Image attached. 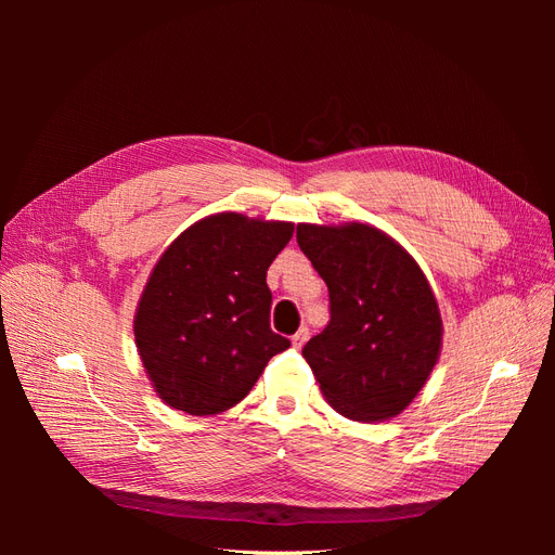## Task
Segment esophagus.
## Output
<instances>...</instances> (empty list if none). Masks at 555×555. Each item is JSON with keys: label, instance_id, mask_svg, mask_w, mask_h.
Here are the masks:
<instances>
[{"label": "esophagus", "instance_id": "34e87169", "mask_svg": "<svg viewBox=\"0 0 555 555\" xmlns=\"http://www.w3.org/2000/svg\"><path fill=\"white\" fill-rule=\"evenodd\" d=\"M308 335H310V331L304 326V328H298L294 335H292V345L296 347V349H300L304 347L306 343H308Z\"/></svg>", "mask_w": 555, "mask_h": 555}]
</instances>
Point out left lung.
Returning a JSON list of instances; mask_svg holds the SVG:
<instances>
[{
	"mask_svg": "<svg viewBox=\"0 0 555 555\" xmlns=\"http://www.w3.org/2000/svg\"><path fill=\"white\" fill-rule=\"evenodd\" d=\"M296 241L331 298L328 326L304 347L319 389L351 422L398 416L442 349L438 298L424 271L371 224H298Z\"/></svg>",
	"mask_w": 555,
	"mask_h": 555,
	"instance_id": "left-lung-1",
	"label": "left lung"
}]
</instances>
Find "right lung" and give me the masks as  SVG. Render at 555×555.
I'll use <instances>...</instances> for the list:
<instances>
[{
	"mask_svg": "<svg viewBox=\"0 0 555 555\" xmlns=\"http://www.w3.org/2000/svg\"><path fill=\"white\" fill-rule=\"evenodd\" d=\"M292 236V222L227 210L194 222L164 249L133 314V335L166 405L222 414L289 347L268 322L266 271Z\"/></svg>",
	"mask_w": 555,
	"mask_h": 555,
	"instance_id": "add662e5",
	"label": "right lung"
}]
</instances>
